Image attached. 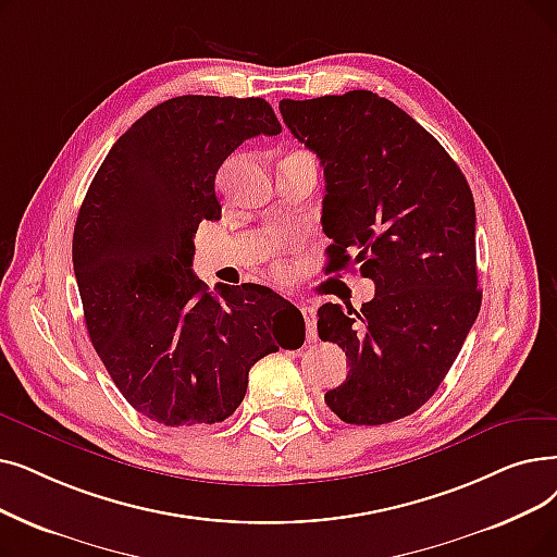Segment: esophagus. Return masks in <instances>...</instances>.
I'll return each mask as SVG.
<instances>
[{
    "label": "esophagus",
    "instance_id": "34e87169",
    "mask_svg": "<svg viewBox=\"0 0 557 557\" xmlns=\"http://www.w3.org/2000/svg\"><path fill=\"white\" fill-rule=\"evenodd\" d=\"M300 311H302L305 323H307L309 338H313V336H317V309H313V305H302Z\"/></svg>",
    "mask_w": 557,
    "mask_h": 557
}]
</instances>
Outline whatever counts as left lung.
<instances>
[{
    "label": "left lung",
    "mask_w": 557,
    "mask_h": 557,
    "mask_svg": "<svg viewBox=\"0 0 557 557\" xmlns=\"http://www.w3.org/2000/svg\"><path fill=\"white\" fill-rule=\"evenodd\" d=\"M284 125L321 159L325 273L359 263L373 300L323 305L319 336L348 357L325 394L352 425L425 405L478 319L475 205L459 165L412 115L371 90L282 100Z\"/></svg>",
    "instance_id": "obj_1"
}]
</instances>
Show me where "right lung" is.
<instances>
[{
  "label": "right lung",
  "mask_w": 557,
  "mask_h": 557,
  "mask_svg": "<svg viewBox=\"0 0 557 557\" xmlns=\"http://www.w3.org/2000/svg\"><path fill=\"white\" fill-rule=\"evenodd\" d=\"M280 132L261 98L182 95L138 117L88 186L72 236L86 327L120 394L154 423L225 421L257 361L305 342L300 309L269 286L211 294L190 269L200 223L221 219L219 168Z\"/></svg>",
  "instance_id": "1"
}]
</instances>
